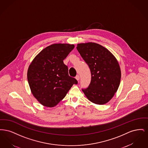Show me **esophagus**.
<instances>
[{
    "mask_svg": "<svg viewBox=\"0 0 148 148\" xmlns=\"http://www.w3.org/2000/svg\"><path fill=\"white\" fill-rule=\"evenodd\" d=\"M75 79L77 80V81H79V79H80V77H79V75H77L75 77Z\"/></svg>",
    "mask_w": 148,
    "mask_h": 148,
    "instance_id": "34e87169",
    "label": "esophagus"
}]
</instances>
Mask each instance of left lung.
<instances>
[{"instance_id":"left-lung-1","label":"left lung","mask_w":148,"mask_h":148,"mask_svg":"<svg viewBox=\"0 0 148 148\" xmlns=\"http://www.w3.org/2000/svg\"><path fill=\"white\" fill-rule=\"evenodd\" d=\"M77 49L89 66L92 76L90 84L82 91L92 103L106 104L119 86L121 71L118 61L108 50L95 42L78 44Z\"/></svg>"}]
</instances>
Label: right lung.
I'll use <instances>...</instances> for the list:
<instances>
[{
	"label": "right lung",
	"mask_w": 148,
	"mask_h": 148,
	"mask_svg": "<svg viewBox=\"0 0 148 148\" xmlns=\"http://www.w3.org/2000/svg\"><path fill=\"white\" fill-rule=\"evenodd\" d=\"M74 48L73 44H52L42 50L29 65V85L42 106H56L73 85L77 84V80L69 75L68 66L63 62Z\"/></svg>",
	"instance_id": "1"
}]
</instances>
